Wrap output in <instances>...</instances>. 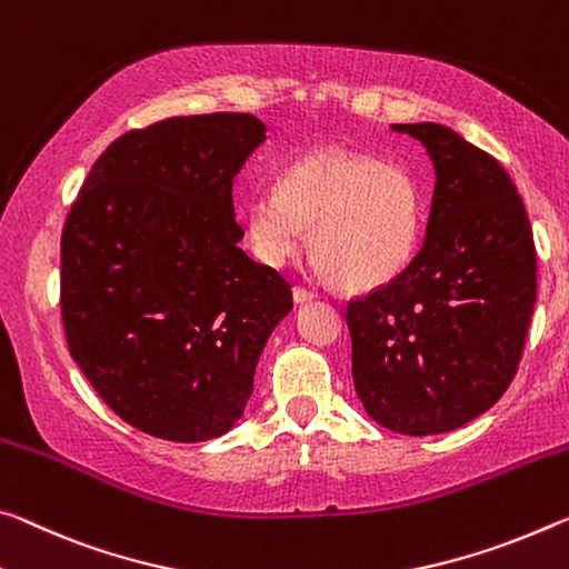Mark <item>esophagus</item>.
Returning a JSON list of instances; mask_svg holds the SVG:
<instances>
[{
	"label": "esophagus",
	"instance_id": "obj_1",
	"mask_svg": "<svg viewBox=\"0 0 569 569\" xmlns=\"http://www.w3.org/2000/svg\"><path fill=\"white\" fill-rule=\"evenodd\" d=\"M313 299H317V293L309 291V288H303V286H296L293 288V301L296 303H309Z\"/></svg>",
	"mask_w": 569,
	"mask_h": 569
}]
</instances>
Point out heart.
I'll use <instances>...</instances> for the list:
<instances>
[{"mask_svg":"<svg viewBox=\"0 0 569 569\" xmlns=\"http://www.w3.org/2000/svg\"><path fill=\"white\" fill-rule=\"evenodd\" d=\"M311 228V256L347 291H375L398 278L420 238V197L400 167L327 147L286 169L278 189L246 207L250 248L283 266Z\"/></svg>","mask_w":569,"mask_h":569,"instance_id":"b5f03b06","label":"heart"}]
</instances>
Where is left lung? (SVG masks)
Returning <instances> with one entry per match:
<instances>
[{
	"mask_svg": "<svg viewBox=\"0 0 569 569\" xmlns=\"http://www.w3.org/2000/svg\"><path fill=\"white\" fill-rule=\"evenodd\" d=\"M436 171L426 240L380 291L347 303L351 377L367 415L438 436L507 392L537 301V252L499 161L440 123H392Z\"/></svg>",
	"mask_w": 569,
	"mask_h": 569,
	"instance_id": "left-lung-1",
	"label": "left lung"
}]
</instances>
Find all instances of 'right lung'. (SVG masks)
I'll list each match as a JSON object with an SVG mask.
<instances>
[{
  "instance_id": "1",
  "label": "right lung",
  "mask_w": 569,
  "mask_h": 569,
  "mask_svg": "<svg viewBox=\"0 0 569 569\" xmlns=\"http://www.w3.org/2000/svg\"><path fill=\"white\" fill-rule=\"evenodd\" d=\"M266 131L250 113L129 131L70 207V355L108 408L154 438L200 443L236 426L266 341L293 309L291 283L238 246L232 182Z\"/></svg>"
}]
</instances>
